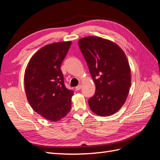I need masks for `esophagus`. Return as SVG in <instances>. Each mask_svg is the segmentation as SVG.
Segmentation results:
<instances>
[{"mask_svg":"<svg viewBox=\"0 0 160 160\" xmlns=\"http://www.w3.org/2000/svg\"><path fill=\"white\" fill-rule=\"evenodd\" d=\"M81 89V85H78V86H77L76 88H75V89L77 90V91H79V90H80Z\"/></svg>","mask_w":160,"mask_h":160,"instance_id":"esophagus-1","label":"esophagus"}]
</instances>
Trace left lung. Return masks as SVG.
<instances>
[{
	"mask_svg": "<svg viewBox=\"0 0 160 160\" xmlns=\"http://www.w3.org/2000/svg\"><path fill=\"white\" fill-rule=\"evenodd\" d=\"M79 46L96 87L88 101L91 110L103 117L115 113L125 103L131 87L126 55L116 43L99 37L82 38Z\"/></svg>",
	"mask_w": 160,
	"mask_h": 160,
	"instance_id": "obj_1",
	"label": "left lung"
}]
</instances>
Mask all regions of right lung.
I'll list each match as a JSON object with an SVG mask.
<instances>
[{
    "label": "right lung",
    "mask_w": 160,
    "mask_h": 160,
    "mask_svg": "<svg viewBox=\"0 0 160 160\" xmlns=\"http://www.w3.org/2000/svg\"><path fill=\"white\" fill-rule=\"evenodd\" d=\"M71 41L45 45L33 55L26 67L24 83L32 109L43 118L58 122L71 109L73 91L67 89L61 70Z\"/></svg>",
    "instance_id": "1"
}]
</instances>
